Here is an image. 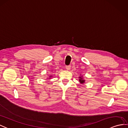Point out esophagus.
Here are the masks:
<instances>
[{
	"instance_id": "34e87169",
	"label": "esophagus",
	"mask_w": 128,
	"mask_h": 128,
	"mask_svg": "<svg viewBox=\"0 0 128 128\" xmlns=\"http://www.w3.org/2000/svg\"><path fill=\"white\" fill-rule=\"evenodd\" d=\"M70 68H71V66H66V69L67 70H70Z\"/></svg>"
}]
</instances>
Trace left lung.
I'll list each match as a JSON object with an SVG mask.
<instances>
[{"mask_svg": "<svg viewBox=\"0 0 128 128\" xmlns=\"http://www.w3.org/2000/svg\"><path fill=\"white\" fill-rule=\"evenodd\" d=\"M79 82H80L81 84H84V82H85V80L82 78V76H79Z\"/></svg>", "mask_w": 128, "mask_h": 128, "instance_id": "obj_1", "label": "left lung"}]
</instances>
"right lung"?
<instances>
[{"instance_id":"add662e5","label":"right lung","mask_w":128,"mask_h":128,"mask_svg":"<svg viewBox=\"0 0 128 128\" xmlns=\"http://www.w3.org/2000/svg\"><path fill=\"white\" fill-rule=\"evenodd\" d=\"M51 77H52V76H49V78H51Z\"/></svg>"}]
</instances>
